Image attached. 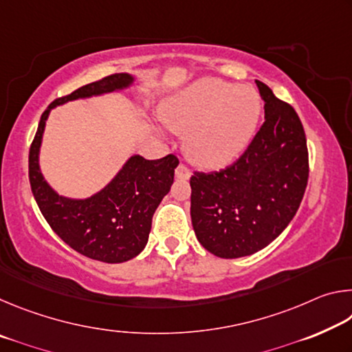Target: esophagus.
Listing matches in <instances>:
<instances>
[{"label":"esophagus","instance_id":"esophagus-1","mask_svg":"<svg viewBox=\"0 0 352 352\" xmlns=\"http://www.w3.org/2000/svg\"><path fill=\"white\" fill-rule=\"evenodd\" d=\"M175 177L180 178V180H188L190 177V170L184 164H178L175 169Z\"/></svg>","mask_w":352,"mask_h":352}]
</instances>
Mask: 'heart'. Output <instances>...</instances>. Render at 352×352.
<instances>
[{
	"mask_svg": "<svg viewBox=\"0 0 352 352\" xmlns=\"http://www.w3.org/2000/svg\"><path fill=\"white\" fill-rule=\"evenodd\" d=\"M160 113L166 127L184 133L190 162L219 169L234 162L252 140L261 99L250 87L201 77L166 99Z\"/></svg>",
	"mask_w": 352,
	"mask_h": 352,
	"instance_id": "1",
	"label": "heart"
}]
</instances>
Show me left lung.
I'll return each instance as SVG.
<instances>
[{
	"instance_id": "left-lung-1",
	"label": "left lung",
	"mask_w": 352,
	"mask_h": 352,
	"mask_svg": "<svg viewBox=\"0 0 352 352\" xmlns=\"http://www.w3.org/2000/svg\"><path fill=\"white\" fill-rule=\"evenodd\" d=\"M265 121L242 157L190 177V220L199 242L223 259L250 256L283 233L309 177L306 135L296 111L256 80Z\"/></svg>"
}]
</instances>
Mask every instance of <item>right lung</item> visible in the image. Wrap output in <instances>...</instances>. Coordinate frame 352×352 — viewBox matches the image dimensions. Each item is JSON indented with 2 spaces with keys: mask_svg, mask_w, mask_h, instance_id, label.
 I'll list each match as a JSON object with an SVG mask.
<instances>
[{
  "mask_svg": "<svg viewBox=\"0 0 352 352\" xmlns=\"http://www.w3.org/2000/svg\"><path fill=\"white\" fill-rule=\"evenodd\" d=\"M135 77L111 74L56 99L41 115L29 151V182L46 222L68 245L87 258L119 264L144 250L152 228V217L174 183L178 160L174 155L146 160L132 155L110 183L87 199L60 195L45 180L40 169V147L47 116L57 105L127 90Z\"/></svg>",
  "mask_w": 352,
  "mask_h": 352,
  "instance_id": "add662e5",
  "label": "right lung"
}]
</instances>
